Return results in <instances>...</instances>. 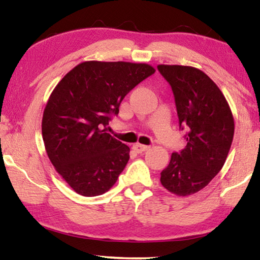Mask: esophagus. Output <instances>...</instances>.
<instances>
[{
	"label": "esophagus",
	"mask_w": 260,
	"mask_h": 260,
	"mask_svg": "<svg viewBox=\"0 0 260 260\" xmlns=\"http://www.w3.org/2000/svg\"><path fill=\"white\" fill-rule=\"evenodd\" d=\"M133 149L134 151H136L138 153H142L146 150H148L149 149V146H144V144H140V143H136L133 146Z\"/></svg>",
	"instance_id": "obj_1"
}]
</instances>
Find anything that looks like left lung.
I'll use <instances>...</instances> for the list:
<instances>
[{
  "instance_id": "1",
  "label": "left lung",
  "mask_w": 260,
  "mask_h": 260,
  "mask_svg": "<svg viewBox=\"0 0 260 260\" xmlns=\"http://www.w3.org/2000/svg\"><path fill=\"white\" fill-rule=\"evenodd\" d=\"M172 87L180 126L187 144L171 155L161 171L162 187L177 196L192 195L208 186L225 164L234 138V117L212 79L192 67H157Z\"/></svg>"
}]
</instances>
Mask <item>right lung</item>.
I'll list each match as a JSON object with an SVG mask.
<instances>
[{
  "instance_id": "1",
  "label": "right lung",
  "mask_w": 260,
  "mask_h": 260,
  "mask_svg": "<svg viewBox=\"0 0 260 260\" xmlns=\"http://www.w3.org/2000/svg\"><path fill=\"white\" fill-rule=\"evenodd\" d=\"M156 70L146 63L87 60L57 83L42 117L47 155L79 195L99 196L117 182L129 148L105 133L125 96Z\"/></svg>"
}]
</instances>
